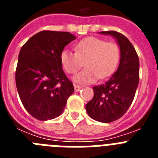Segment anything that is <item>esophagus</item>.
I'll return each instance as SVG.
<instances>
[{
    "label": "esophagus",
    "instance_id": "obj_1",
    "mask_svg": "<svg viewBox=\"0 0 158 158\" xmlns=\"http://www.w3.org/2000/svg\"><path fill=\"white\" fill-rule=\"evenodd\" d=\"M81 86L80 85H76V84H74V90L75 92H78L79 90H80L81 89Z\"/></svg>",
    "mask_w": 158,
    "mask_h": 158
}]
</instances>
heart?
I'll list each match as a JSON object with an SVG mask.
<instances>
[{
    "label": "heart",
    "mask_w": 158,
    "mask_h": 158,
    "mask_svg": "<svg viewBox=\"0 0 158 158\" xmlns=\"http://www.w3.org/2000/svg\"><path fill=\"white\" fill-rule=\"evenodd\" d=\"M120 56V48L116 43L87 37L77 43L75 52L63 50L60 54V62L69 74L76 73L85 62V69L74 77V81L91 84L98 77L105 79L111 76L118 66Z\"/></svg>",
    "instance_id": "heart-1"
}]
</instances>
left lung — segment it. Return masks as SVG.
Segmentation results:
<instances>
[{
    "label": "left lung",
    "mask_w": 158,
    "mask_h": 158,
    "mask_svg": "<svg viewBox=\"0 0 158 158\" xmlns=\"http://www.w3.org/2000/svg\"><path fill=\"white\" fill-rule=\"evenodd\" d=\"M115 38L121 51L116 72L105 84L94 86L93 98L86 104L88 115L101 123L115 121L126 113L139 82V58L126 36L115 31H100Z\"/></svg>",
    "instance_id": "8db88e82"
}]
</instances>
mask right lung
<instances>
[{
    "label": "right lung",
    "mask_w": 158,
    "mask_h": 158,
    "mask_svg": "<svg viewBox=\"0 0 158 158\" xmlns=\"http://www.w3.org/2000/svg\"><path fill=\"white\" fill-rule=\"evenodd\" d=\"M76 39L69 32L42 31L19 51L16 84L25 109L39 120L59 116L74 88L62 69L60 54Z\"/></svg>",
    "instance_id": "right-lung-1"
}]
</instances>
